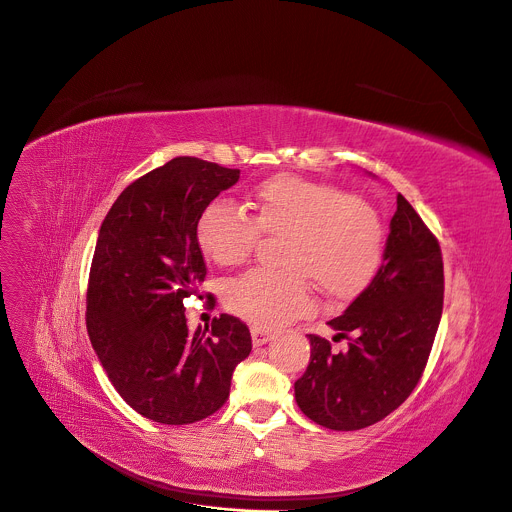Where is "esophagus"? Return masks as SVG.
Masks as SVG:
<instances>
[{
    "mask_svg": "<svg viewBox=\"0 0 512 512\" xmlns=\"http://www.w3.org/2000/svg\"><path fill=\"white\" fill-rule=\"evenodd\" d=\"M251 338H253V344L255 346H261V344H265V342H270L272 338H274V332L272 330H265V328H253L251 330Z\"/></svg>",
    "mask_w": 512,
    "mask_h": 512,
    "instance_id": "obj_1",
    "label": "esophagus"
}]
</instances>
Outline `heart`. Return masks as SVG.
Returning <instances> with one entry per match:
<instances>
[{
    "instance_id": "obj_1",
    "label": "heart",
    "mask_w": 512,
    "mask_h": 512,
    "mask_svg": "<svg viewBox=\"0 0 512 512\" xmlns=\"http://www.w3.org/2000/svg\"><path fill=\"white\" fill-rule=\"evenodd\" d=\"M253 213L215 199L197 222V245L218 265L245 261L261 234L284 236V270H251L228 282L226 303L255 326L276 328L311 307L309 280L330 299L359 294L384 253V226L375 207L344 188L278 174L251 191Z\"/></svg>"
}]
</instances>
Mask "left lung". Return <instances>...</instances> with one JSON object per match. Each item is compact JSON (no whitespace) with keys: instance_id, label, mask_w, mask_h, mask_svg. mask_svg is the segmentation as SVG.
I'll return each mask as SVG.
<instances>
[{"instance_id":"1","label":"left lung","mask_w":512,"mask_h":512,"mask_svg":"<svg viewBox=\"0 0 512 512\" xmlns=\"http://www.w3.org/2000/svg\"><path fill=\"white\" fill-rule=\"evenodd\" d=\"M444 305L440 242L398 195L384 261L371 284L328 324L346 338L309 334L311 359L294 382L301 411L336 432H355L396 411L419 384Z\"/></svg>"}]
</instances>
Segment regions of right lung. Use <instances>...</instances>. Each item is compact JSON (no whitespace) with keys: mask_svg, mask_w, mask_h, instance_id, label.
<instances>
[{"mask_svg":"<svg viewBox=\"0 0 512 512\" xmlns=\"http://www.w3.org/2000/svg\"><path fill=\"white\" fill-rule=\"evenodd\" d=\"M240 170L174 157L128 184L101 224L87 286V332L128 405L166 425L222 409L251 353L245 321L222 313L188 332L184 299L207 276L197 245L203 209Z\"/></svg>","mask_w":512,"mask_h":512,"instance_id":"add662e5","label":"right lung"}]
</instances>
